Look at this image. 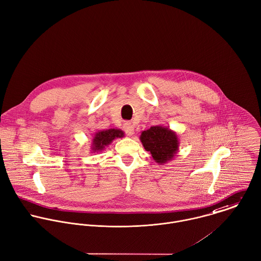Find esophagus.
Segmentation results:
<instances>
[{
    "instance_id": "1",
    "label": "esophagus",
    "mask_w": 261,
    "mask_h": 261,
    "mask_svg": "<svg viewBox=\"0 0 261 261\" xmlns=\"http://www.w3.org/2000/svg\"><path fill=\"white\" fill-rule=\"evenodd\" d=\"M123 129H124V131L126 132V134H127L128 136H132V135L134 134V126H133V124H132L131 122H126V123H124Z\"/></svg>"
}]
</instances>
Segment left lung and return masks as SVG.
Masks as SVG:
<instances>
[{"label":"left lung","mask_w":261,"mask_h":261,"mask_svg":"<svg viewBox=\"0 0 261 261\" xmlns=\"http://www.w3.org/2000/svg\"><path fill=\"white\" fill-rule=\"evenodd\" d=\"M140 141L146 151H149L153 161L164 165L172 161L179 150V137L170 128L156 125L142 131Z\"/></svg>","instance_id":"8db88e82"}]
</instances>
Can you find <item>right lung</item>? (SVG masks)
<instances>
[{
    "label": "right lung",
    "instance_id": "right-lung-1",
    "mask_svg": "<svg viewBox=\"0 0 261 261\" xmlns=\"http://www.w3.org/2000/svg\"><path fill=\"white\" fill-rule=\"evenodd\" d=\"M124 131L117 128H111L107 130L97 131L92 138L90 150L91 152H101L108 145H110L115 139L124 137Z\"/></svg>",
    "mask_w": 261,
    "mask_h": 261
}]
</instances>
